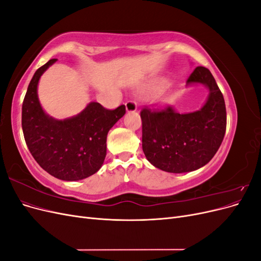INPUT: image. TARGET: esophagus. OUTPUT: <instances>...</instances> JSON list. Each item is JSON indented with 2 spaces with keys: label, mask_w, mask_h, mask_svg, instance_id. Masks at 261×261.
I'll return each instance as SVG.
<instances>
[{
  "label": "esophagus",
  "mask_w": 261,
  "mask_h": 261,
  "mask_svg": "<svg viewBox=\"0 0 261 261\" xmlns=\"http://www.w3.org/2000/svg\"><path fill=\"white\" fill-rule=\"evenodd\" d=\"M125 108H126V111H127V112H135L137 110V103L135 101L129 100L125 103Z\"/></svg>",
  "instance_id": "esophagus-1"
}]
</instances>
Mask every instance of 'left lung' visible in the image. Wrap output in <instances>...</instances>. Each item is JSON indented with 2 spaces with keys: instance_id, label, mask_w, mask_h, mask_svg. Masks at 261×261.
I'll use <instances>...</instances> for the list:
<instances>
[{
  "instance_id": "left-lung-1",
  "label": "left lung",
  "mask_w": 261,
  "mask_h": 261,
  "mask_svg": "<svg viewBox=\"0 0 261 261\" xmlns=\"http://www.w3.org/2000/svg\"><path fill=\"white\" fill-rule=\"evenodd\" d=\"M187 85L202 84L209 96L203 107L178 113L173 107L141 110L143 150L153 167L170 173L191 172L206 165L218 151L226 129L223 94L210 70L194 69Z\"/></svg>"
}]
</instances>
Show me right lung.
I'll use <instances>...</instances> for the list:
<instances>
[{
  "instance_id": "add662e5",
  "label": "right lung",
  "mask_w": 261,
  "mask_h": 261,
  "mask_svg": "<svg viewBox=\"0 0 261 261\" xmlns=\"http://www.w3.org/2000/svg\"><path fill=\"white\" fill-rule=\"evenodd\" d=\"M57 59L38 68L22 102L21 126L27 147L37 163L52 176L80 180L98 172L107 154V136L125 114V106L105 109L90 102L73 117L55 120L39 102L38 83Z\"/></svg>"
}]
</instances>
